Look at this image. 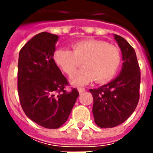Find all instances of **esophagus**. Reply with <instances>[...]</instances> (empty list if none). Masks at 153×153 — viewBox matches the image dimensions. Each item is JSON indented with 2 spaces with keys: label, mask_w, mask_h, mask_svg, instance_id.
<instances>
[{
  "label": "esophagus",
  "mask_w": 153,
  "mask_h": 153,
  "mask_svg": "<svg viewBox=\"0 0 153 153\" xmlns=\"http://www.w3.org/2000/svg\"><path fill=\"white\" fill-rule=\"evenodd\" d=\"M78 92H79V94H82V93L85 92V88H78Z\"/></svg>",
  "instance_id": "34e87169"
}]
</instances>
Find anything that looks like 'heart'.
Segmentation results:
<instances>
[{
    "label": "heart",
    "mask_w": 153,
    "mask_h": 153,
    "mask_svg": "<svg viewBox=\"0 0 153 153\" xmlns=\"http://www.w3.org/2000/svg\"><path fill=\"white\" fill-rule=\"evenodd\" d=\"M72 51L61 48L53 53L55 64L68 76H72L81 66H85L71 78L72 84L81 86L94 79L103 83L112 79L122 62L120 49L106 42L94 39L80 41L71 46Z\"/></svg>",
    "instance_id": "b5f03b06"
}]
</instances>
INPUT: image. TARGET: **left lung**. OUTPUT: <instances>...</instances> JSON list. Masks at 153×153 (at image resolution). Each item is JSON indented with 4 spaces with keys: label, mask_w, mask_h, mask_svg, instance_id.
I'll return each mask as SVG.
<instances>
[{
    "label": "left lung",
    "mask_w": 153,
    "mask_h": 153,
    "mask_svg": "<svg viewBox=\"0 0 153 153\" xmlns=\"http://www.w3.org/2000/svg\"><path fill=\"white\" fill-rule=\"evenodd\" d=\"M123 54V68L117 77L99 88L93 95V114L100 128H113L131 116L140 99V71L135 51L126 40L114 35Z\"/></svg>",
    "instance_id": "left-lung-1"
}]
</instances>
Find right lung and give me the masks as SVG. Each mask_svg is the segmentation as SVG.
Here are the masks:
<instances>
[{
    "label": "right lung",
    "mask_w": 153,
    "mask_h": 153,
    "mask_svg": "<svg viewBox=\"0 0 153 153\" xmlns=\"http://www.w3.org/2000/svg\"><path fill=\"white\" fill-rule=\"evenodd\" d=\"M58 36L36 35L19 52L18 93L27 117L46 128L62 126L79 95L76 88L67 92V79L53 60Z\"/></svg>",
    "instance_id": "1"
}]
</instances>
